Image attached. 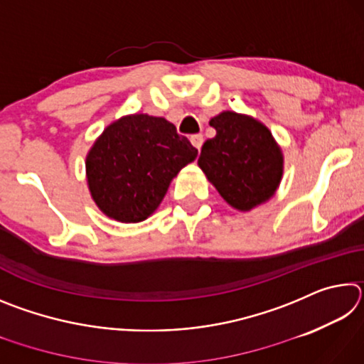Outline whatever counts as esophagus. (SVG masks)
<instances>
[{
	"label": "esophagus",
	"instance_id": "1",
	"mask_svg": "<svg viewBox=\"0 0 364 364\" xmlns=\"http://www.w3.org/2000/svg\"><path fill=\"white\" fill-rule=\"evenodd\" d=\"M191 143H193L197 151H200L202 144H204V138H202V134H193V136H191Z\"/></svg>",
	"mask_w": 364,
	"mask_h": 364
}]
</instances>
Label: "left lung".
<instances>
[{
    "label": "left lung",
    "mask_w": 364,
    "mask_h": 364,
    "mask_svg": "<svg viewBox=\"0 0 364 364\" xmlns=\"http://www.w3.org/2000/svg\"><path fill=\"white\" fill-rule=\"evenodd\" d=\"M208 123L217 134L202 146L197 164L220 196L241 212L271 199L281 183L284 157L268 128L231 110Z\"/></svg>",
    "instance_id": "obj_1"
}]
</instances>
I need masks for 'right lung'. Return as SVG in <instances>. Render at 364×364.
<instances>
[{
	"label": "right lung",
	"instance_id": "add662e5",
	"mask_svg": "<svg viewBox=\"0 0 364 364\" xmlns=\"http://www.w3.org/2000/svg\"><path fill=\"white\" fill-rule=\"evenodd\" d=\"M197 157L173 123L147 114L125 115L102 132L86 156V181L100 210L122 223L156 212L173 178Z\"/></svg>",
	"mask_w": 364,
	"mask_h": 364
}]
</instances>
